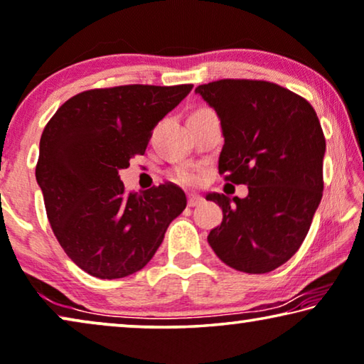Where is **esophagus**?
I'll return each instance as SVG.
<instances>
[{"label":"esophagus","mask_w":364,"mask_h":364,"mask_svg":"<svg viewBox=\"0 0 364 364\" xmlns=\"http://www.w3.org/2000/svg\"><path fill=\"white\" fill-rule=\"evenodd\" d=\"M203 198L199 196V194H189L188 196V205L189 208H196V205H199L200 203H203Z\"/></svg>","instance_id":"34e87169"}]
</instances>
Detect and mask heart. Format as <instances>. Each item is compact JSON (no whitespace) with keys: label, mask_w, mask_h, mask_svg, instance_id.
<instances>
[{"label":"heart","mask_w":364,"mask_h":364,"mask_svg":"<svg viewBox=\"0 0 364 364\" xmlns=\"http://www.w3.org/2000/svg\"><path fill=\"white\" fill-rule=\"evenodd\" d=\"M171 180H175L180 184H186V186H191V184L198 183V173L191 170V168H178V170L171 171Z\"/></svg>","instance_id":"obj_1"}]
</instances>
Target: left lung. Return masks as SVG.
<instances>
[{"instance_id":"8db88e82","label":"left lung","mask_w":364,"mask_h":364,"mask_svg":"<svg viewBox=\"0 0 364 364\" xmlns=\"http://www.w3.org/2000/svg\"><path fill=\"white\" fill-rule=\"evenodd\" d=\"M196 93L220 119L219 173L247 184V198L209 193L222 222L208 235L227 267L263 274L302 245L323 191L325 137L314 107L283 86L219 80Z\"/></svg>"}]
</instances>
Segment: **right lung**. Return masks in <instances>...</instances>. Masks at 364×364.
<instances>
[{"label":"right lung","mask_w":364,"mask_h":364,"mask_svg":"<svg viewBox=\"0 0 364 364\" xmlns=\"http://www.w3.org/2000/svg\"><path fill=\"white\" fill-rule=\"evenodd\" d=\"M193 85H126L83 91L43 129L36 180L48 222L70 259L100 279L142 269L186 194L173 183L126 193L119 171L144 155L155 129Z\"/></svg>","instance_id":"right-lung-1"}]
</instances>
